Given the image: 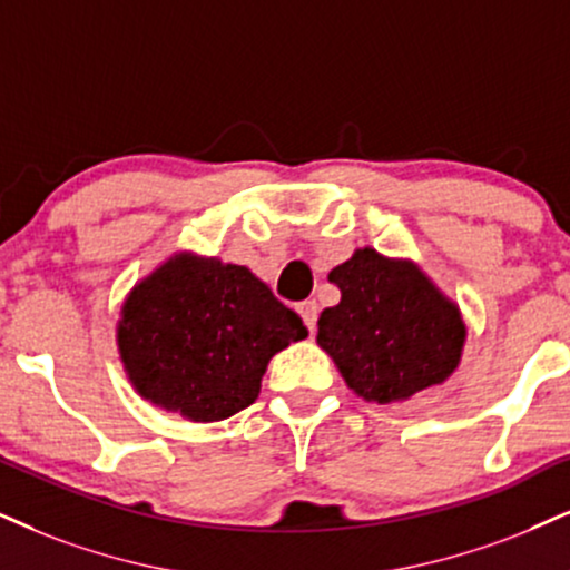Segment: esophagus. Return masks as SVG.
Instances as JSON below:
<instances>
[{"label": "esophagus", "instance_id": "34e87169", "mask_svg": "<svg viewBox=\"0 0 570 570\" xmlns=\"http://www.w3.org/2000/svg\"><path fill=\"white\" fill-rule=\"evenodd\" d=\"M297 313L302 315V321H305V326L309 328V334H313V331H315V321H318V302H315V299L299 302Z\"/></svg>", "mask_w": 570, "mask_h": 570}]
</instances>
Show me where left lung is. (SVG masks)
<instances>
[{"label": "left lung", "mask_w": 570, "mask_h": 570, "mask_svg": "<svg viewBox=\"0 0 570 570\" xmlns=\"http://www.w3.org/2000/svg\"><path fill=\"white\" fill-rule=\"evenodd\" d=\"M342 299L318 318V344L360 397L400 402L442 384L465 344L460 309L413 263L357 249L328 273Z\"/></svg>", "instance_id": "left-lung-1"}]
</instances>
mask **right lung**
<instances>
[{"label":"right lung","instance_id":"add662e5","mask_svg":"<svg viewBox=\"0 0 570 570\" xmlns=\"http://www.w3.org/2000/svg\"><path fill=\"white\" fill-rule=\"evenodd\" d=\"M305 336L249 268L176 255L128 294L118 347L144 400L223 421L257 400L268 360Z\"/></svg>","mask_w":570,"mask_h":570}]
</instances>
